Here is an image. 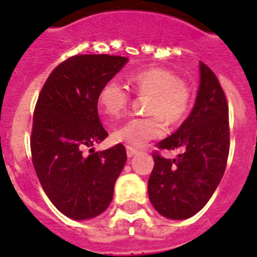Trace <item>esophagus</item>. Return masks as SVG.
<instances>
[{"label":"esophagus","instance_id":"1","mask_svg":"<svg viewBox=\"0 0 257 257\" xmlns=\"http://www.w3.org/2000/svg\"><path fill=\"white\" fill-rule=\"evenodd\" d=\"M136 153H137V148H133V147H126V155H128V157L135 156Z\"/></svg>","mask_w":257,"mask_h":257}]
</instances>
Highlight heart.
Wrapping results in <instances>:
<instances>
[{"instance_id": "1", "label": "heart", "mask_w": 257, "mask_h": 257, "mask_svg": "<svg viewBox=\"0 0 257 257\" xmlns=\"http://www.w3.org/2000/svg\"><path fill=\"white\" fill-rule=\"evenodd\" d=\"M129 85L139 96H149L147 113L136 117L113 132L117 143L128 147H141L147 141L165 133L167 124L179 125L185 120L192 105V88L185 80L164 68H148L129 74ZM131 105V93L120 82L110 78L98 92V106L109 121L120 118Z\"/></svg>"}]
</instances>
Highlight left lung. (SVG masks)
<instances>
[{"mask_svg": "<svg viewBox=\"0 0 257 257\" xmlns=\"http://www.w3.org/2000/svg\"><path fill=\"white\" fill-rule=\"evenodd\" d=\"M156 147L184 152L173 160L153 152L155 167L148 181L151 203L168 219L192 217L213 195L229 153L227 98L216 74L204 62H200V88L191 114Z\"/></svg>", "mask_w": 257, "mask_h": 257, "instance_id": "obj_1", "label": "left lung"}]
</instances>
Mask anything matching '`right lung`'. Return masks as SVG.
I'll return each mask as SVG.
<instances>
[{
	"instance_id": "right-lung-1",
	"label": "right lung",
	"mask_w": 257,
	"mask_h": 257,
	"mask_svg": "<svg viewBox=\"0 0 257 257\" xmlns=\"http://www.w3.org/2000/svg\"><path fill=\"white\" fill-rule=\"evenodd\" d=\"M126 61L109 54L72 56L50 73L38 94L32 161L46 196L70 219L96 217L109 207L126 161L122 144L93 149L108 136L97 110L98 92Z\"/></svg>"
}]
</instances>
